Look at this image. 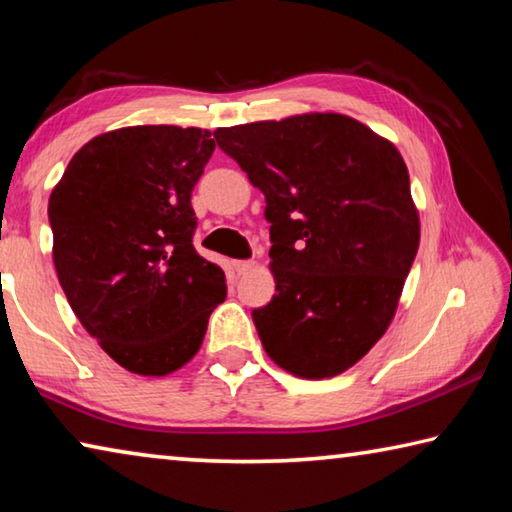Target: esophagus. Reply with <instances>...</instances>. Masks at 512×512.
<instances>
[{
  "label": "esophagus",
  "instance_id": "34e87169",
  "mask_svg": "<svg viewBox=\"0 0 512 512\" xmlns=\"http://www.w3.org/2000/svg\"><path fill=\"white\" fill-rule=\"evenodd\" d=\"M232 266H235V271H237L239 275H244V273H248V271H253L255 262H253V259H239V262H235Z\"/></svg>",
  "mask_w": 512,
  "mask_h": 512
}]
</instances>
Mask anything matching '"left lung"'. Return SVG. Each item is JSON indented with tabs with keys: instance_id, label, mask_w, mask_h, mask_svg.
Segmentation results:
<instances>
[{
	"instance_id": "left-lung-1",
	"label": "left lung",
	"mask_w": 512,
	"mask_h": 512,
	"mask_svg": "<svg viewBox=\"0 0 512 512\" xmlns=\"http://www.w3.org/2000/svg\"><path fill=\"white\" fill-rule=\"evenodd\" d=\"M266 196L275 296L253 320L268 357L302 379L341 375L391 325L420 244L400 151L339 112L216 128Z\"/></svg>"
}]
</instances>
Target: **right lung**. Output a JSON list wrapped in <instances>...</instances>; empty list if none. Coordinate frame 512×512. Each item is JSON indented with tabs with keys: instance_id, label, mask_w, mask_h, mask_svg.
I'll use <instances>...</instances> for the list:
<instances>
[{
	"instance_id": "1",
	"label": "right lung",
	"mask_w": 512,
	"mask_h": 512,
	"mask_svg": "<svg viewBox=\"0 0 512 512\" xmlns=\"http://www.w3.org/2000/svg\"><path fill=\"white\" fill-rule=\"evenodd\" d=\"M212 133L128 126L97 135L49 196L54 266L69 307L121 368L164 377L192 361L225 300L221 266L192 244V189Z\"/></svg>"
}]
</instances>
